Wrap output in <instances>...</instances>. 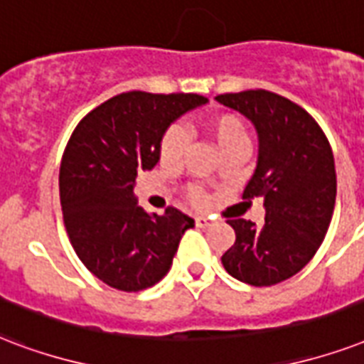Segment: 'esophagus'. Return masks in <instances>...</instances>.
Returning a JSON list of instances; mask_svg holds the SVG:
<instances>
[{
  "label": "esophagus",
  "mask_w": 364,
  "mask_h": 364,
  "mask_svg": "<svg viewBox=\"0 0 364 364\" xmlns=\"http://www.w3.org/2000/svg\"><path fill=\"white\" fill-rule=\"evenodd\" d=\"M194 223H196V227H200V229H206V227H210V219L204 218V215H198V218L194 219Z\"/></svg>",
  "instance_id": "obj_1"
}]
</instances>
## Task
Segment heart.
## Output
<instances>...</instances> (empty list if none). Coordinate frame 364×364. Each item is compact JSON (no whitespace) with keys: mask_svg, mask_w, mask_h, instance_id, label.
Masks as SVG:
<instances>
[{"mask_svg":"<svg viewBox=\"0 0 364 364\" xmlns=\"http://www.w3.org/2000/svg\"><path fill=\"white\" fill-rule=\"evenodd\" d=\"M208 133L212 135L213 143L219 151H225L229 146L237 145H248V135L244 129L242 120L238 116L232 114H219L208 122ZM188 137L185 129L179 126L170 127L164 133L162 141H160V160L164 164H179L185 156L187 151ZM194 204H204V194L202 191H193L191 193Z\"/></svg>","mask_w":364,"mask_h":364,"instance_id":"heart-1","label":"heart"}]
</instances>
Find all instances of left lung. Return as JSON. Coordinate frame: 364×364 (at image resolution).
<instances>
[{"label": "left lung", "mask_w": 364, "mask_h": 364, "mask_svg": "<svg viewBox=\"0 0 364 364\" xmlns=\"http://www.w3.org/2000/svg\"><path fill=\"white\" fill-rule=\"evenodd\" d=\"M215 101L256 129V170L242 196H259L265 208L262 227L229 221L237 238L221 263L237 281L271 287L301 271L324 240L336 202L334 156L317 122L284 97L250 90Z\"/></svg>", "instance_id": "1"}]
</instances>
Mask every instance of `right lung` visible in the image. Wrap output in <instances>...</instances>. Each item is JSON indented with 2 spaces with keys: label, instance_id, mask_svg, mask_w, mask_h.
Returning a JSON list of instances; mask_svg holds the SVG:
<instances>
[{
  "label": "right lung",
  "instance_id": "right-lung-1",
  "mask_svg": "<svg viewBox=\"0 0 364 364\" xmlns=\"http://www.w3.org/2000/svg\"><path fill=\"white\" fill-rule=\"evenodd\" d=\"M206 102L193 93L129 91L91 110L72 133L59 173L63 218L77 257L108 287L139 292L170 271L194 221L176 208L145 212L133 188L160 160L168 127Z\"/></svg>",
  "mask_w": 364,
  "mask_h": 364
}]
</instances>
